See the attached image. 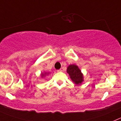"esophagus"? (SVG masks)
Here are the masks:
<instances>
[{"mask_svg": "<svg viewBox=\"0 0 121 121\" xmlns=\"http://www.w3.org/2000/svg\"><path fill=\"white\" fill-rule=\"evenodd\" d=\"M61 71H62V69H58V70H57V72H61Z\"/></svg>", "mask_w": 121, "mask_h": 121, "instance_id": "34e87169", "label": "esophagus"}]
</instances>
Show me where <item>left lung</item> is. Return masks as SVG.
Listing matches in <instances>:
<instances>
[{
	"instance_id": "8db88e82",
	"label": "left lung",
	"mask_w": 121,
	"mask_h": 121,
	"mask_svg": "<svg viewBox=\"0 0 121 121\" xmlns=\"http://www.w3.org/2000/svg\"><path fill=\"white\" fill-rule=\"evenodd\" d=\"M66 72L68 73L72 81L76 85H80L84 81L83 73L78 66L75 64L69 65L67 68Z\"/></svg>"
}]
</instances>
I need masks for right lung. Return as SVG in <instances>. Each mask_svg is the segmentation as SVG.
<instances>
[{
	"instance_id": "add662e5",
	"label": "right lung",
	"mask_w": 121,
	"mask_h": 121,
	"mask_svg": "<svg viewBox=\"0 0 121 121\" xmlns=\"http://www.w3.org/2000/svg\"><path fill=\"white\" fill-rule=\"evenodd\" d=\"M49 73H50V72H45V71L43 72H41V74H40L41 78H45L46 76H48Z\"/></svg>"
}]
</instances>
